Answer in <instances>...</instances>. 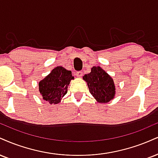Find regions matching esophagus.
I'll list each match as a JSON object with an SVG mask.
<instances>
[{
	"label": "esophagus",
	"instance_id": "34e87169",
	"mask_svg": "<svg viewBox=\"0 0 158 158\" xmlns=\"http://www.w3.org/2000/svg\"><path fill=\"white\" fill-rule=\"evenodd\" d=\"M76 75H77V77L80 78L83 76V73H82V72H81V71H78V72H77V73H76Z\"/></svg>",
	"mask_w": 158,
	"mask_h": 158
}]
</instances>
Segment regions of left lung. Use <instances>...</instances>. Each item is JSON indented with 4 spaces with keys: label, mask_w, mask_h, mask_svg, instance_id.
<instances>
[{
    "label": "left lung",
    "mask_w": 158,
    "mask_h": 158,
    "mask_svg": "<svg viewBox=\"0 0 158 158\" xmlns=\"http://www.w3.org/2000/svg\"><path fill=\"white\" fill-rule=\"evenodd\" d=\"M83 79L87 82L91 95L98 103H108L115 98L113 79L100 66L91 68L90 73L85 74Z\"/></svg>",
    "instance_id": "obj_1"
}]
</instances>
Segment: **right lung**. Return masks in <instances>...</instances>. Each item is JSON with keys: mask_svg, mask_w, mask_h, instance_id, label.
Masks as SVG:
<instances>
[{"mask_svg": "<svg viewBox=\"0 0 158 158\" xmlns=\"http://www.w3.org/2000/svg\"><path fill=\"white\" fill-rule=\"evenodd\" d=\"M74 77L71 71L57 66L40 81L39 91L43 99L51 104H59L68 92V87Z\"/></svg>", "mask_w": 158, "mask_h": 158, "instance_id": "add662e5", "label": "right lung"}]
</instances>
